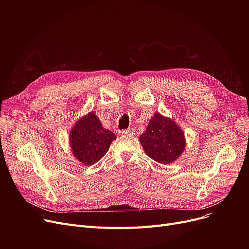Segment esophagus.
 I'll list each match as a JSON object with an SVG mask.
<instances>
[{
	"mask_svg": "<svg viewBox=\"0 0 249 249\" xmlns=\"http://www.w3.org/2000/svg\"><path fill=\"white\" fill-rule=\"evenodd\" d=\"M121 133H122L123 135H133V134H134V129L128 128V129L123 130V131H122Z\"/></svg>",
	"mask_w": 249,
	"mask_h": 249,
	"instance_id": "obj_1",
	"label": "esophagus"
}]
</instances>
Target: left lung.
I'll return each mask as SVG.
<instances>
[{
  "mask_svg": "<svg viewBox=\"0 0 249 249\" xmlns=\"http://www.w3.org/2000/svg\"><path fill=\"white\" fill-rule=\"evenodd\" d=\"M139 141L145 153L162 164L176 161L186 148V137L180 126L171 118L155 113Z\"/></svg>",
  "mask_w": 249,
  "mask_h": 249,
  "instance_id": "left-lung-1",
  "label": "left lung"
}]
</instances>
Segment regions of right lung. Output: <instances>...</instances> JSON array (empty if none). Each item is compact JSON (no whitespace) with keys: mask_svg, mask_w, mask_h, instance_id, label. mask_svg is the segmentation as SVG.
Listing matches in <instances>:
<instances>
[{"mask_svg":"<svg viewBox=\"0 0 249 249\" xmlns=\"http://www.w3.org/2000/svg\"><path fill=\"white\" fill-rule=\"evenodd\" d=\"M116 135L104 128L94 111L81 117L70 132V147L74 159L84 165H93L107 153Z\"/></svg>","mask_w":249,"mask_h":249,"instance_id":"1","label":"right lung"}]
</instances>
